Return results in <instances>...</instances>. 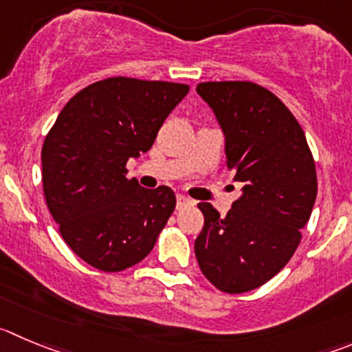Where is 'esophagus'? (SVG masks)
<instances>
[{
	"instance_id": "esophagus-1",
	"label": "esophagus",
	"mask_w": 352,
	"mask_h": 352,
	"mask_svg": "<svg viewBox=\"0 0 352 352\" xmlns=\"http://www.w3.org/2000/svg\"><path fill=\"white\" fill-rule=\"evenodd\" d=\"M188 206H193V200L185 195H178V199H176V207H178V209H183V207H188Z\"/></svg>"
}]
</instances>
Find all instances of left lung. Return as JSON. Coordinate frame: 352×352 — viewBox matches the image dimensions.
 Returning a JSON list of instances; mask_svg holds the SVG:
<instances>
[{
    "label": "left lung",
    "mask_w": 352,
    "mask_h": 352,
    "mask_svg": "<svg viewBox=\"0 0 352 352\" xmlns=\"http://www.w3.org/2000/svg\"><path fill=\"white\" fill-rule=\"evenodd\" d=\"M224 136L226 167L242 195L224 217L200 202L195 256L204 276L226 294L264 285L290 261L316 200V169L296 117L249 81L200 82Z\"/></svg>",
    "instance_id": "8db88e82"
}]
</instances>
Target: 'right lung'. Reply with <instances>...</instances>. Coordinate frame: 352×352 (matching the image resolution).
I'll return each instance as SVG.
<instances>
[{"label": "right lung", "mask_w": 352, "mask_h": 352, "mask_svg": "<svg viewBox=\"0 0 352 352\" xmlns=\"http://www.w3.org/2000/svg\"><path fill=\"white\" fill-rule=\"evenodd\" d=\"M166 81L110 78L67 102L45 138L43 190L62 239L100 271L145 259L176 207L169 186L146 190L126 162L148 152L188 93Z\"/></svg>", "instance_id": "obj_1"}]
</instances>
